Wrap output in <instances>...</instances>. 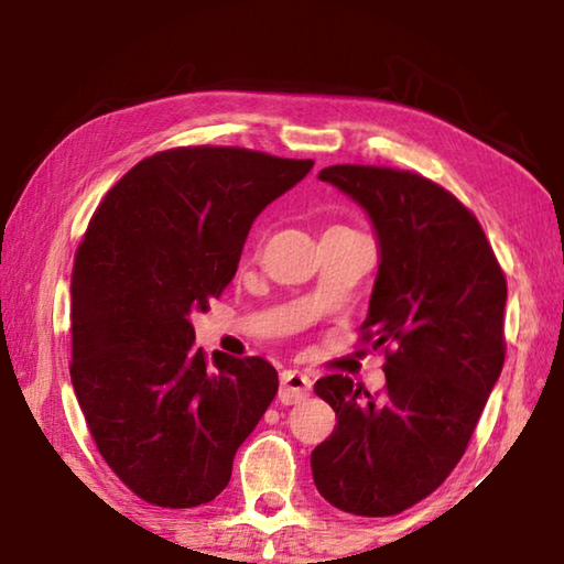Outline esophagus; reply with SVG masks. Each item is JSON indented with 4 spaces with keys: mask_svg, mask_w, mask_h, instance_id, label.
<instances>
[{
    "mask_svg": "<svg viewBox=\"0 0 564 564\" xmlns=\"http://www.w3.org/2000/svg\"><path fill=\"white\" fill-rule=\"evenodd\" d=\"M311 393V378L301 373V370H283L281 373V390L279 400L283 405H295Z\"/></svg>",
    "mask_w": 564,
    "mask_h": 564,
    "instance_id": "1",
    "label": "esophagus"
}]
</instances>
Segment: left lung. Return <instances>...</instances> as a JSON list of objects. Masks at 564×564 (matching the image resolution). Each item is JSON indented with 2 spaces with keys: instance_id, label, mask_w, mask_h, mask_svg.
<instances>
[{
  "instance_id": "obj_1",
  "label": "left lung",
  "mask_w": 564,
  "mask_h": 564,
  "mask_svg": "<svg viewBox=\"0 0 564 564\" xmlns=\"http://www.w3.org/2000/svg\"><path fill=\"white\" fill-rule=\"evenodd\" d=\"M366 208L380 243L360 343L383 348L386 390L326 376L336 431L311 453L333 508L388 518L425 500L467 451L505 362L508 281L480 221L435 181L390 166L321 171Z\"/></svg>"
}]
</instances>
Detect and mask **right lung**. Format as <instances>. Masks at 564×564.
Instances as JSON below:
<instances>
[{
    "label": "right lung",
    "instance_id": "obj_1",
    "mask_svg": "<svg viewBox=\"0 0 564 564\" xmlns=\"http://www.w3.org/2000/svg\"><path fill=\"white\" fill-rule=\"evenodd\" d=\"M313 169L241 147L147 156L74 256L72 386L104 460L159 508L212 502L279 393L259 356L212 358L188 316L231 283L253 218Z\"/></svg>",
    "mask_w": 564,
    "mask_h": 564
}]
</instances>
